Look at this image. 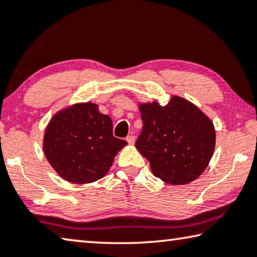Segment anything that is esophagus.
Returning a JSON list of instances; mask_svg holds the SVG:
<instances>
[{
	"label": "esophagus",
	"instance_id": "1",
	"mask_svg": "<svg viewBox=\"0 0 257 257\" xmlns=\"http://www.w3.org/2000/svg\"><path fill=\"white\" fill-rule=\"evenodd\" d=\"M125 140H127V142H128L130 145H133L134 143H135V136H133V135L127 136V138H125Z\"/></svg>",
	"mask_w": 257,
	"mask_h": 257
}]
</instances>
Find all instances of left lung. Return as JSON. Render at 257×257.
Masks as SVG:
<instances>
[{"label":"left lung","mask_w":257,"mask_h":257,"mask_svg":"<svg viewBox=\"0 0 257 257\" xmlns=\"http://www.w3.org/2000/svg\"><path fill=\"white\" fill-rule=\"evenodd\" d=\"M143 129L136 148L156 177L168 184L194 181L207 168L215 149V128L200 109L182 97L166 106L140 105Z\"/></svg>","instance_id":"left-lung-1"}]
</instances>
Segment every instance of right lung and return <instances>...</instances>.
<instances>
[{"label": "right lung", "instance_id": "1", "mask_svg": "<svg viewBox=\"0 0 257 257\" xmlns=\"http://www.w3.org/2000/svg\"><path fill=\"white\" fill-rule=\"evenodd\" d=\"M127 142L113 136L111 117L92 103L76 104L49 122L43 150L57 174L77 184L99 180Z\"/></svg>", "mask_w": 257, "mask_h": 257}]
</instances>
